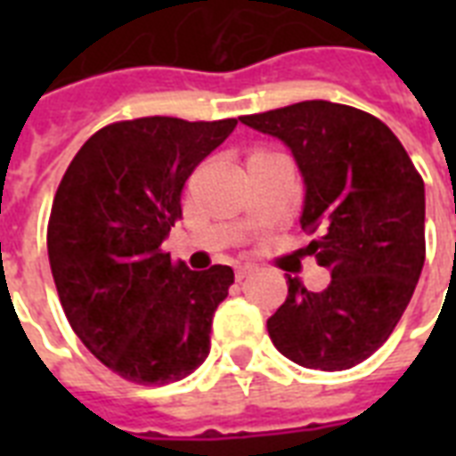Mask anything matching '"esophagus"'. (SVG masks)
Instances as JSON below:
<instances>
[{
    "mask_svg": "<svg viewBox=\"0 0 456 456\" xmlns=\"http://www.w3.org/2000/svg\"><path fill=\"white\" fill-rule=\"evenodd\" d=\"M236 279H243L246 274H250V272H256L257 267L253 263H236Z\"/></svg>",
    "mask_w": 456,
    "mask_h": 456,
    "instance_id": "34e87169",
    "label": "esophagus"
}]
</instances>
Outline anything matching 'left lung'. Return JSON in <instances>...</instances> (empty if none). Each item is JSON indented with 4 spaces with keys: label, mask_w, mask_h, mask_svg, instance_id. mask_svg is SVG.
I'll use <instances>...</instances> for the list:
<instances>
[{
    "label": "left lung",
    "mask_w": 456,
    "mask_h": 456,
    "mask_svg": "<svg viewBox=\"0 0 456 456\" xmlns=\"http://www.w3.org/2000/svg\"><path fill=\"white\" fill-rule=\"evenodd\" d=\"M289 146L305 184L300 227L331 274L324 291L289 277L267 319L277 350L307 369L343 371L388 340L426 257L424 179L379 118L331 102H300L239 118Z\"/></svg>",
    "instance_id": "left-lung-1"
}]
</instances>
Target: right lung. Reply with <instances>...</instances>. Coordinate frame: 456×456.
Segmentation results:
<instances>
[{"label":"right lung","instance_id":"1","mask_svg":"<svg viewBox=\"0 0 456 456\" xmlns=\"http://www.w3.org/2000/svg\"><path fill=\"white\" fill-rule=\"evenodd\" d=\"M234 127V118L113 123L61 179L46 232L53 284L77 338L127 381H179L210 353L234 272H193L160 246L182 217L184 182Z\"/></svg>","mask_w":456,"mask_h":456}]
</instances>
